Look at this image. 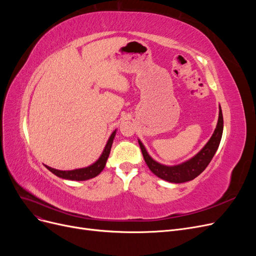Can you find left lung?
I'll list each match as a JSON object with an SVG mask.
<instances>
[{
	"instance_id": "left-lung-1",
	"label": "left lung",
	"mask_w": 256,
	"mask_h": 256,
	"mask_svg": "<svg viewBox=\"0 0 256 256\" xmlns=\"http://www.w3.org/2000/svg\"><path fill=\"white\" fill-rule=\"evenodd\" d=\"M222 134L223 115L221 111V106H219V118L212 138H209L205 146L196 154L176 166H166L159 164V162L154 160L150 156V154L147 152L143 143L140 140L138 141V144H140L146 164L154 175L168 182L182 184L194 180L196 177H198L207 168L209 162L212 161V157L214 156L216 150H218Z\"/></svg>"
}]
</instances>
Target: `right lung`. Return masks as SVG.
<instances>
[{"instance_id": "right-lung-1", "label": "right lung", "mask_w": 256, "mask_h": 256, "mask_svg": "<svg viewBox=\"0 0 256 256\" xmlns=\"http://www.w3.org/2000/svg\"><path fill=\"white\" fill-rule=\"evenodd\" d=\"M116 134V129L113 131L112 134L110 136L109 140H108L104 150H102V154H100V157L94 162V164L85 166V168H76V170H70V171H60V170H56L50 168L48 166H44L47 168L50 172H52L54 175H56L60 178H63V180H78V182H82V180H90V178H94L97 175H99L102 173V170L106 166V160L109 158V154L111 152V147L113 144V140Z\"/></svg>"}]
</instances>
